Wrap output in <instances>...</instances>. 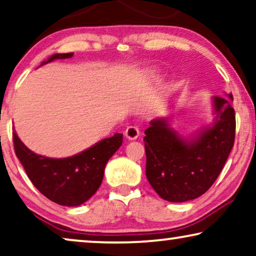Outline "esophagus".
<instances>
[{
  "label": "esophagus",
  "instance_id": "1",
  "mask_svg": "<svg viewBox=\"0 0 256 256\" xmlns=\"http://www.w3.org/2000/svg\"><path fill=\"white\" fill-rule=\"evenodd\" d=\"M124 134L128 140H136L139 136L140 131H139L138 128L132 126V125H131V126H128L126 130H125Z\"/></svg>",
  "mask_w": 256,
  "mask_h": 256
}]
</instances>
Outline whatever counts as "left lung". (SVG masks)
<instances>
[{"label":"left lung","instance_id":"1","mask_svg":"<svg viewBox=\"0 0 256 256\" xmlns=\"http://www.w3.org/2000/svg\"><path fill=\"white\" fill-rule=\"evenodd\" d=\"M232 94L212 96V124L190 136L171 128V117L155 118L144 131L146 176L162 199L185 202L212 188L234 147L236 133Z\"/></svg>","mask_w":256,"mask_h":256}]
</instances>
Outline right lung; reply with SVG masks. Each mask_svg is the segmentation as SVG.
I'll return each mask as SVG.
<instances>
[{"label": "right lung", "mask_w": 256, "mask_h": 256, "mask_svg": "<svg viewBox=\"0 0 256 256\" xmlns=\"http://www.w3.org/2000/svg\"><path fill=\"white\" fill-rule=\"evenodd\" d=\"M72 56L74 52L54 54L41 66ZM12 136L14 152L32 184L49 200L66 207H77L94 196L104 179L106 162L123 142V134L116 133L74 156L52 158L28 150L16 131Z\"/></svg>", "instance_id": "add662e5"}]
</instances>
